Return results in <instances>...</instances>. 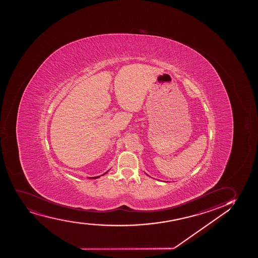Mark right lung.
I'll list each match as a JSON object with an SVG mask.
<instances>
[{
	"label": "right lung",
	"mask_w": 258,
	"mask_h": 258,
	"mask_svg": "<svg viewBox=\"0 0 258 258\" xmlns=\"http://www.w3.org/2000/svg\"><path fill=\"white\" fill-rule=\"evenodd\" d=\"M105 174H107V172H106V173H104L103 175H104ZM100 176H101V175H100ZM100 176H95V177H89V179H96V178H99Z\"/></svg>",
	"instance_id": "right-lung-1"
}]
</instances>
